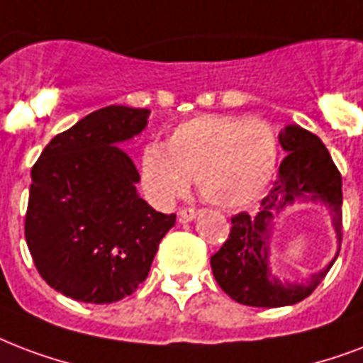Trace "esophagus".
Segmentation results:
<instances>
[{"mask_svg":"<svg viewBox=\"0 0 363 363\" xmlns=\"http://www.w3.org/2000/svg\"><path fill=\"white\" fill-rule=\"evenodd\" d=\"M198 215H200V213L196 211V209L186 207V209H181V211H179V220H181V223H188V220H194Z\"/></svg>","mask_w":363,"mask_h":363,"instance_id":"esophagus-1","label":"esophagus"}]
</instances>
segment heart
Listing matches in <instances>:
<instances>
[{
	"mask_svg": "<svg viewBox=\"0 0 363 363\" xmlns=\"http://www.w3.org/2000/svg\"><path fill=\"white\" fill-rule=\"evenodd\" d=\"M278 138L267 121L232 116H196L169 133L165 146L148 145L140 157L146 194L169 203L186 192L188 179L213 206H249L270 184Z\"/></svg>",
	"mask_w": 363,
	"mask_h": 363,
	"instance_id": "obj_1",
	"label": "heart"
}]
</instances>
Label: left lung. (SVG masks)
Here are the masks:
<instances>
[{
  "label": "left lung",
  "instance_id": "left-lung-1",
  "mask_svg": "<svg viewBox=\"0 0 363 363\" xmlns=\"http://www.w3.org/2000/svg\"><path fill=\"white\" fill-rule=\"evenodd\" d=\"M287 152L280 163L278 181L262 198L257 215L232 217L228 240L211 257V268L220 289L236 303L278 308L301 303L325 278L339 257L342 240V181L320 137L298 125H286L278 135ZM297 201L322 203L332 213L337 251L334 259L303 282L278 279L272 270V236L275 220L286 206Z\"/></svg>",
  "mask_w": 363,
  "mask_h": 363
}]
</instances>
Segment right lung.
<instances>
[{
    "instance_id": "right-lung-1",
    "label": "right lung",
    "mask_w": 363,
    "mask_h": 363,
    "mask_svg": "<svg viewBox=\"0 0 363 363\" xmlns=\"http://www.w3.org/2000/svg\"><path fill=\"white\" fill-rule=\"evenodd\" d=\"M150 110L106 106L43 148L32 167L24 234L38 272L74 301L110 304L150 272L177 215L152 209L121 143L145 131Z\"/></svg>"
}]
</instances>
